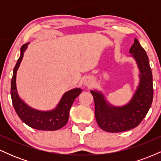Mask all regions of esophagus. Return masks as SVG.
<instances>
[{
	"label": "esophagus",
	"instance_id": "1",
	"mask_svg": "<svg viewBox=\"0 0 161 161\" xmlns=\"http://www.w3.org/2000/svg\"><path fill=\"white\" fill-rule=\"evenodd\" d=\"M83 83H84V86H88V87H90V86H92V84H93V82H92V79L87 78V79H85L84 82H83Z\"/></svg>",
	"mask_w": 161,
	"mask_h": 161
}]
</instances>
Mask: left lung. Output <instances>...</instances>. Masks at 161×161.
<instances>
[{
  "mask_svg": "<svg viewBox=\"0 0 161 161\" xmlns=\"http://www.w3.org/2000/svg\"><path fill=\"white\" fill-rule=\"evenodd\" d=\"M129 53L139 69V84L127 104L114 106L108 102L104 94L92 90L95 101V114L97 125L109 132H119L138 125L148 112L153 101V77L146 51L135 38Z\"/></svg>",
  "mask_w": 161,
  "mask_h": 161,
  "instance_id": "left-lung-1",
  "label": "left lung"
}]
</instances>
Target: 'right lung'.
Returning <instances> with one entry per match:
<instances>
[{
    "label": "right lung",
    "instance_id": "1",
    "mask_svg": "<svg viewBox=\"0 0 161 161\" xmlns=\"http://www.w3.org/2000/svg\"><path fill=\"white\" fill-rule=\"evenodd\" d=\"M29 44V42L25 44L20 48V56L13 72L10 90L13 105L20 119L29 126L38 130H57L61 129L67 123L72 104L74 100L80 95L82 89L75 88L65 92L56 108L51 110H38L25 104L18 95L16 81L17 70Z\"/></svg>",
    "mask_w": 161,
    "mask_h": 161
}]
</instances>
